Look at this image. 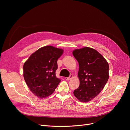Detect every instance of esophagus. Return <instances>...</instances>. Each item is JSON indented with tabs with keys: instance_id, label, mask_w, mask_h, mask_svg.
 Returning a JSON list of instances; mask_svg holds the SVG:
<instances>
[{
	"instance_id": "34e87169",
	"label": "esophagus",
	"mask_w": 130,
	"mask_h": 130,
	"mask_svg": "<svg viewBox=\"0 0 130 130\" xmlns=\"http://www.w3.org/2000/svg\"><path fill=\"white\" fill-rule=\"evenodd\" d=\"M72 77H73V75H70L69 77H65V79H66V80H69L71 79Z\"/></svg>"
}]
</instances>
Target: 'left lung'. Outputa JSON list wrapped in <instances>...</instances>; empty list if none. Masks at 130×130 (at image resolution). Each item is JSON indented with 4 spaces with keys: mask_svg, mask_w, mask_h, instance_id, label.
<instances>
[{
    "mask_svg": "<svg viewBox=\"0 0 130 130\" xmlns=\"http://www.w3.org/2000/svg\"><path fill=\"white\" fill-rule=\"evenodd\" d=\"M73 54L79 64L80 84L73 93L78 100L87 102L102 91L108 79L109 66L101 54L92 48L75 50Z\"/></svg>",
    "mask_w": 130,
    "mask_h": 130,
    "instance_id": "obj_1",
    "label": "left lung"
}]
</instances>
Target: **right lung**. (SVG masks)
Returning a JSON list of instances; mask_svg holds the SVG:
<instances>
[{
    "instance_id": "obj_1",
    "label": "right lung",
    "mask_w": 130,
    "mask_h": 130,
    "mask_svg": "<svg viewBox=\"0 0 130 130\" xmlns=\"http://www.w3.org/2000/svg\"><path fill=\"white\" fill-rule=\"evenodd\" d=\"M63 50L52 46L38 49L30 56L23 66L24 77L31 92L39 98L51 95L60 82L56 76L57 60Z\"/></svg>"
}]
</instances>
